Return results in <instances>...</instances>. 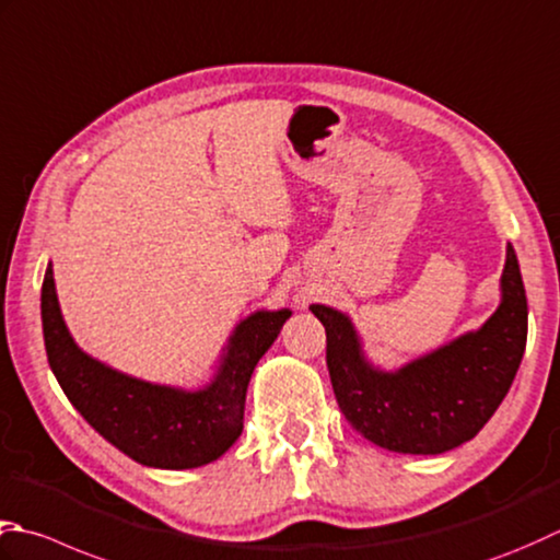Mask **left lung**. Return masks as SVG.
Segmentation results:
<instances>
[{"label": "left lung", "instance_id": "left-lung-1", "mask_svg": "<svg viewBox=\"0 0 560 560\" xmlns=\"http://www.w3.org/2000/svg\"><path fill=\"white\" fill-rule=\"evenodd\" d=\"M498 311L474 332L396 371L371 364L349 315L315 303L339 410L369 442L398 454H444L483 430L527 347V293L508 245Z\"/></svg>", "mask_w": 560, "mask_h": 560}]
</instances>
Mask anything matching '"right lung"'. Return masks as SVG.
Returning a JSON list of instances; mask_svg holds the SVG:
<instances>
[{
  "mask_svg": "<svg viewBox=\"0 0 560 560\" xmlns=\"http://www.w3.org/2000/svg\"><path fill=\"white\" fill-rule=\"evenodd\" d=\"M40 317L48 364L77 412L133 462L184 470L221 458L243 434L252 371L291 311H257L240 320L213 378L199 390L133 378L82 352L62 320L52 265L43 279Z\"/></svg>",
  "mask_w": 560,
  "mask_h": 560,
  "instance_id": "1",
  "label": "right lung"
}]
</instances>
